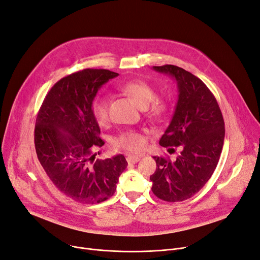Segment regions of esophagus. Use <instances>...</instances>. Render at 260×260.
Here are the masks:
<instances>
[{
    "label": "esophagus",
    "instance_id": "1",
    "mask_svg": "<svg viewBox=\"0 0 260 260\" xmlns=\"http://www.w3.org/2000/svg\"><path fill=\"white\" fill-rule=\"evenodd\" d=\"M126 160L128 164L133 165V164H137L139 160H140V157L139 156H136V155H129L127 156Z\"/></svg>",
    "mask_w": 260,
    "mask_h": 260
}]
</instances>
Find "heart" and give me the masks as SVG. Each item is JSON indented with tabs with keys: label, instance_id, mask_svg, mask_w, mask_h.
Listing matches in <instances>:
<instances>
[{
	"label": "heart",
	"instance_id": "heart-1",
	"mask_svg": "<svg viewBox=\"0 0 260 260\" xmlns=\"http://www.w3.org/2000/svg\"><path fill=\"white\" fill-rule=\"evenodd\" d=\"M119 90L129 96L135 103L144 110L152 118L162 117L167 110L168 104L165 100L155 98V89L144 81L135 80L124 83ZM92 114L99 125L103 126L108 122V101L104 96H98L92 103ZM116 148L128 151H140L145 145V138L141 133L127 131L120 134L114 140Z\"/></svg>",
	"mask_w": 260,
	"mask_h": 260
}]
</instances>
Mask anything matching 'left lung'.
I'll use <instances>...</instances> for the list:
<instances>
[{
  "instance_id": "obj_1",
  "label": "left lung",
  "mask_w": 260,
  "mask_h": 260,
  "mask_svg": "<svg viewBox=\"0 0 260 260\" xmlns=\"http://www.w3.org/2000/svg\"><path fill=\"white\" fill-rule=\"evenodd\" d=\"M174 78L178 98L171 122L159 144L174 151L175 160L154 156L156 171L151 175L152 191L160 200L180 202L204 187L219 162L224 142V120L216 98L199 77L173 64L153 67Z\"/></svg>"
}]
</instances>
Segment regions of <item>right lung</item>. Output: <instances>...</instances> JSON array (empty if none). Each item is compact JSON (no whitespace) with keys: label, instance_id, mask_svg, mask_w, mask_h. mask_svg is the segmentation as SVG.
I'll list each match as a JSON object with an SVG mask.
<instances>
[{"label":"right lung","instance_id":"obj_1","mask_svg":"<svg viewBox=\"0 0 260 260\" xmlns=\"http://www.w3.org/2000/svg\"><path fill=\"white\" fill-rule=\"evenodd\" d=\"M119 74L85 69L56 83L44 99L35 126V148L44 171L63 194L84 204L114 196L127 161L122 154L100 160L104 144L92 114L99 89Z\"/></svg>","mask_w":260,"mask_h":260}]
</instances>
